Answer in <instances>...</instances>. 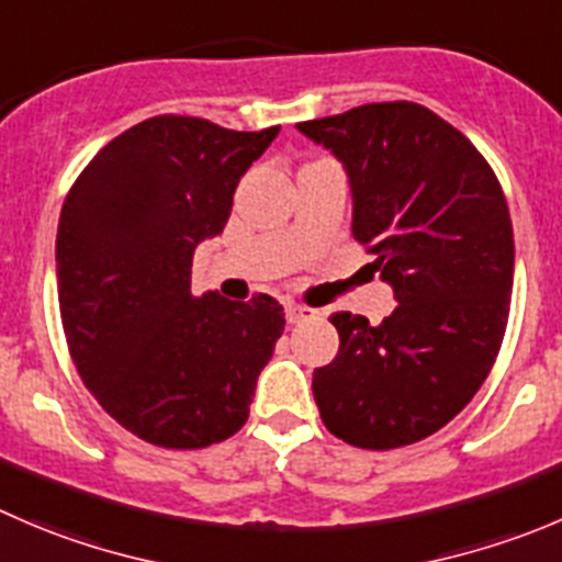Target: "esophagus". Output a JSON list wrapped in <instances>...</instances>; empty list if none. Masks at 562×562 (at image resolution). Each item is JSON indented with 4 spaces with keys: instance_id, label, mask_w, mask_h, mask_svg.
<instances>
[{
    "instance_id": "esophagus-1",
    "label": "esophagus",
    "mask_w": 562,
    "mask_h": 562,
    "mask_svg": "<svg viewBox=\"0 0 562 562\" xmlns=\"http://www.w3.org/2000/svg\"><path fill=\"white\" fill-rule=\"evenodd\" d=\"M313 315H315L313 307H304V304H296V302H288L285 304L288 324H302V321L313 318Z\"/></svg>"
}]
</instances>
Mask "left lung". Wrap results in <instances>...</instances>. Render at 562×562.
<instances>
[{
    "mask_svg": "<svg viewBox=\"0 0 562 562\" xmlns=\"http://www.w3.org/2000/svg\"><path fill=\"white\" fill-rule=\"evenodd\" d=\"M296 128L346 165L353 238L397 299L379 326L329 315L340 351L313 373L321 419L353 448L414 445L472 401L503 346L514 288L503 187L459 128L412 101Z\"/></svg>",
    "mask_w": 562,
    "mask_h": 562,
    "instance_id": "8db88e82",
    "label": "left lung"
}]
</instances>
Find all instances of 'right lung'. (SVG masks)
<instances>
[{"mask_svg": "<svg viewBox=\"0 0 562 562\" xmlns=\"http://www.w3.org/2000/svg\"><path fill=\"white\" fill-rule=\"evenodd\" d=\"M277 134L156 114L103 145L65 198L57 296L70 359L103 412L156 448L233 437L285 329L266 293H192L194 247L222 233Z\"/></svg>", "mask_w": 562, "mask_h": 562, "instance_id": "obj_1", "label": "right lung"}]
</instances>
